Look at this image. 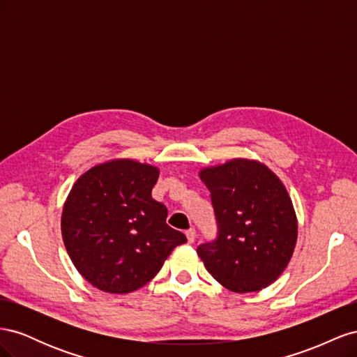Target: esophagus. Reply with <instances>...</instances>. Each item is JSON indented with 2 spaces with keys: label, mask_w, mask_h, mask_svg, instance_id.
<instances>
[{
  "label": "esophagus",
  "mask_w": 357,
  "mask_h": 357,
  "mask_svg": "<svg viewBox=\"0 0 357 357\" xmlns=\"http://www.w3.org/2000/svg\"><path fill=\"white\" fill-rule=\"evenodd\" d=\"M186 238H188V243H193L195 241V238H197V231L193 229V228H190V229H188L186 231Z\"/></svg>",
  "instance_id": "34e87169"
}]
</instances>
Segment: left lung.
I'll list each match as a JSON object with an SVG mask.
<instances>
[{"label": "left lung", "mask_w": 357, "mask_h": 357, "mask_svg": "<svg viewBox=\"0 0 357 357\" xmlns=\"http://www.w3.org/2000/svg\"><path fill=\"white\" fill-rule=\"evenodd\" d=\"M199 178L211 193L219 234L198 247L214 280L236 294L273 284L289 265L298 219L287 189L265 164L236 158L205 167Z\"/></svg>", "instance_id": "obj_1"}]
</instances>
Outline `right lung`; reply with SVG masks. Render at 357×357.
<instances>
[{"instance_id": "right-lung-1", "label": "right lung", "mask_w": 357, "mask_h": 357, "mask_svg": "<svg viewBox=\"0 0 357 357\" xmlns=\"http://www.w3.org/2000/svg\"><path fill=\"white\" fill-rule=\"evenodd\" d=\"M159 168L112 159L74 183L61 215L62 240L80 275L107 294H131L152 280L186 236L167 225L152 198Z\"/></svg>"}]
</instances>
